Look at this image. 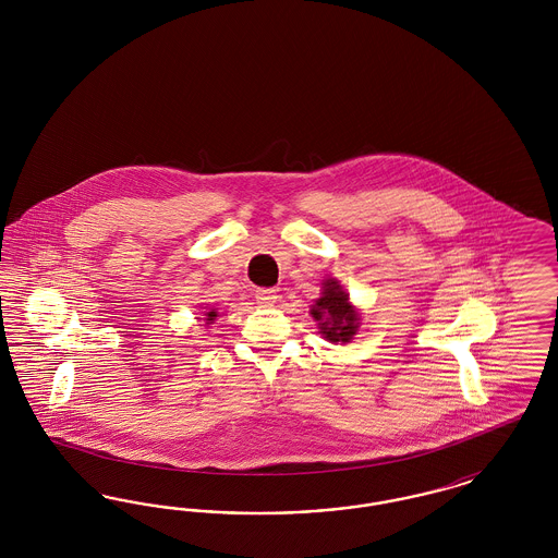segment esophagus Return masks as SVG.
I'll use <instances>...</instances> for the list:
<instances>
[{
  "label": "esophagus",
  "instance_id": "34e87169",
  "mask_svg": "<svg viewBox=\"0 0 558 558\" xmlns=\"http://www.w3.org/2000/svg\"><path fill=\"white\" fill-rule=\"evenodd\" d=\"M255 299L262 305H274L278 301V291L276 289H257L255 291Z\"/></svg>",
  "mask_w": 558,
  "mask_h": 558
}]
</instances>
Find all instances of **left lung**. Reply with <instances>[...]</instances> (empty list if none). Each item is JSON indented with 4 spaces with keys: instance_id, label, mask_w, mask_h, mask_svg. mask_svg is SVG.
I'll use <instances>...</instances> for the list:
<instances>
[{
    "instance_id": "1",
    "label": "left lung",
    "mask_w": 558,
    "mask_h": 558,
    "mask_svg": "<svg viewBox=\"0 0 558 558\" xmlns=\"http://www.w3.org/2000/svg\"><path fill=\"white\" fill-rule=\"evenodd\" d=\"M312 316L318 322L322 337L330 343H349L360 328V314L337 278L324 280L322 296L312 305Z\"/></svg>"
}]
</instances>
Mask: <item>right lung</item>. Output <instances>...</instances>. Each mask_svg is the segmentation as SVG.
I'll use <instances>...</instances> for the list:
<instances>
[{
	"instance_id": "add662e5",
	"label": "right lung",
	"mask_w": 558,
	"mask_h": 558,
	"mask_svg": "<svg viewBox=\"0 0 558 558\" xmlns=\"http://www.w3.org/2000/svg\"><path fill=\"white\" fill-rule=\"evenodd\" d=\"M217 318V312H215V310H211V312H207V314H205V318L203 319H207V324H209V322H213V319Z\"/></svg>"
}]
</instances>
